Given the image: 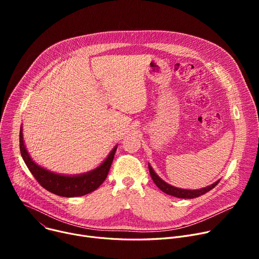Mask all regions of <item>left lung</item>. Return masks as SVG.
<instances>
[{"label": "left lung", "mask_w": 259, "mask_h": 259, "mask_svg": "<svg viewBox=\"0 0 259 259\" xmlns=\"http://www.w3.org/2000/svg\"><path fill=\"white\" fill-rule=\"evenodd\" d=\"M148 166H149V171H150L151 178H152L153 182L155 183V185L161 190L162 192H165L168 195H172V196L178 197V198H195V197H198V196H200L202 194L209 192L210 190H212L220 182V181H217L214 184H212V185H210V186H208L206 188H201V189H197V190L181 189V188H176L174 186H171L168 183H166L165 181H162L159 178V176L155 173V171L153 170L151 165L148 164Z\"/></svg>", "instance_id": "1"}]
</instances>
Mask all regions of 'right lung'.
<instances>
[{
  "label": "right lung",
  "instance_id": "1",
  "mask_svg": "<svg viewBox=\"0 0 259 259\" xmlns=\"http://www.w3.org/2000/svg\"><path fill=\"white\" fill-rule=\"evenodd\" d=\"M117 145L106 157L102 164L95 169L76 175H64L49 171L35 164L24 144L23 129L20 130V150L27 168L29 169L38 184L47 191L63 197L83 196L97 190L106 180L110 170Z\"/></svg>",
  "mask_w": 259,
  "mask_h": 259
}]
</instances>
